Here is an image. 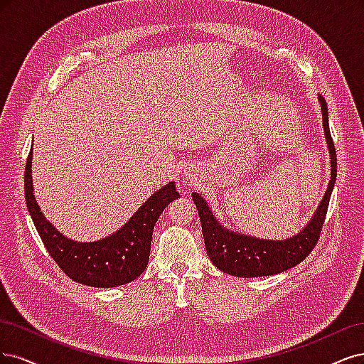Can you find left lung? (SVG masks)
<instances>
[{"label":"left lung","instance_id":"obj_1","mask_svg":"<svg viewBox=\"0 0 364 364\" xmlns=\"http://www.w3.org/2000/svg\"><path fill=\"white\" fill-rule=\"evenodd\" d=\"M319 101L322 107L326 142L331 152V180L318 212L314 213L310 224L298 236L275 242L260 240L228 231L218 224L212 210L208 208L204 199L198 193L192 195L193 203L198 208L199 219H201L207 254L213 264L225 274L242 278H252L284 272L287 269L299 264L313 251L316 243H318L337 175V154L330 133V125H328L326 102L322 97H319Z\"/></svg>","mask_w":364,"mask_h":364}]
</instances>
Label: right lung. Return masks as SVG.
I'll use <instances>...</instances> for the list:
<instances>
[{"mask_svg": "<svg viewBox=\"0 0 364 364\" xmlns=\"http://www.w3.org/2000/svg\"><path fill=\"white\" fill-rule=\"evenodd\" d=\"M33 148L26 165V201L39 236L57 266L74 281L90 287H116L140 277L149 260L152 231L163 210L180 198L169 183L152 193L127 224L112 236L98 242L78 243L62 236L46 220L33 193Z\"/></svg>", "mask_w": 364, "mask_h": 364, "instance_id": "obj_1", "label": "right lung"}]
</instances>
